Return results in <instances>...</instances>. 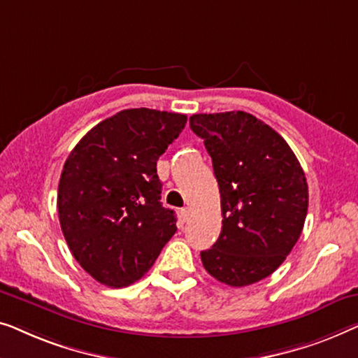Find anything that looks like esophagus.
I'll use <instances>...</instances> for the list:
<instances>
[{"instance_id":"1","label":"esophagus","mask_w":358,"mask_h":358,"mask_svg":"<svg viewBox=\"0 0 358 358\" xmlns=\"http://www.w3.org/2000/svg\"><path fill=\"white\" fill-rule=\"evenodd\" d=\"M189 214H191V209L189 208H183L180 210V215H181V220H183V222H186V220L189 219Z\"/></svg>"}]
</instances>
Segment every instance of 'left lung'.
Masks as SVG:
<instances>
[{
  "instance_id": "obj_1",
  "label": "left lung",
  "mask_w": 358,
  "mask_h": 358,
  "mask_svg": "<svg viewBox=\"0 0 358 358\" xmlns=\"http://www.w3.org/2000/svg\"><path fill=\"white\" fill-rule=\"evenodd\" d=\"M189 128L204 141L219 183L222 231L201 251L204 269L245 287L284 263L303 230L308 185L279 133L246 112L198 113Z\"/></svg>"
}]
</instances>
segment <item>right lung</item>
<instances>
[{
  "label": "right lung",
  "mask_w": 358,
  "mask_h": 358,
  "mask_svg": "<svg viewBox=\"0 0 358 358\" xmlns=\"http://www.w3.org/2000/svg\"><path fill=\"white\" fill-rule=\"evenodd\" d=\"M186 124V115L122 110L76 144L58 185V217L74 258L100 284L139 280L177 231L160 203L157 160Z\"/></svg>",
  "instance_id": "1"
}]
</instances>
